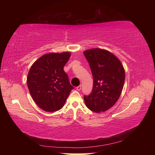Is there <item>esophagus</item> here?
Masks as SVG:
<instances>
[{
  "instance_id": "esophagus-1",
  "label": "esophagus",
  "mask_w": 155,
  "mask_h": 155,
  "mask_svg": "<svg viewBox=\"0 0 155 155\" xmlns=\"http://www.w3.org/2000/svg\"><path fill=\"white\" fill-rule=\"evenodd\" d=\"M81 89V85H79V86H78V87H77V91H80Z\"/></svg>"
}]
</instances>
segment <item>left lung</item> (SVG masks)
I'll return each instance as SVG.
<instances>
[{"instance_id": "1", "label": "left lung", "mask_w": 155, "mask_h": 155, "mask_svg": "<svg viewBox=\"0 0 155 155\" xmlns=\"http://www.w3.org/2000/svg\"><path fill=\"white\" fill-rule=\"evenodd\" d=\"M93 76L91 93L84 96L88 109L99 113L109 109L117 103L123 91L125 72L116 56L101 48L84 51Z\"/></svg>"}]
</instances>
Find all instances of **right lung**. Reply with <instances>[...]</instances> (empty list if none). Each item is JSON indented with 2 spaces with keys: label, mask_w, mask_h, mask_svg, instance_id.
<instances>
[{
  "label": "right lung",
  "mask_w": 155,
  "mask_h": 155,
  "mask_svg": "<svg viewBox=\"0 0 155 155\" xmlns=\"http://www.w3.org/2000/svg\"><path fill=\"white\" fill-rule=\"evenodd\" d=\"M71 54L68 52L44 54L29 70L27 80L29 92L35 103L45 111L60 110L73 89L64 71Z\"/></svg>",
  "instance_id": "right-lung-1"
}]
</instances>
